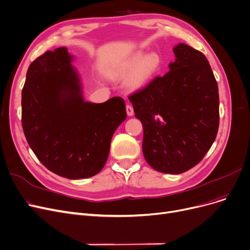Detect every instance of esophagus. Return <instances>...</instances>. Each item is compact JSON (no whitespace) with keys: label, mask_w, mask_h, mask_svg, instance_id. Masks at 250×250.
I'll return each mask as SVG.
<instances>
[{"label":"esophagus","mask_w":250,"mask_h":250,"mask_svg":"<svg viewBox=\"0 0 250 250\" xmlns=\"http://www.w3.org/2000/svg\"><path fill=\"white\" fill-rule=\"evenodd\" d=\"M126 113L128 116H132L134 114V108L132 105H129V104L126 105Z\"/></svg>","instance_id":"34e87169"}]
</instances>
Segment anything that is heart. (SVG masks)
Wrapping results in <instances>:
<instances>
[{
    "label": "heart",
    "mask_w": 250,
    "mask_h": 250,
    "mask_svg": "<svg viewBox=\"0 0 250 250\" xmlns=\"http://www.w3.org/2000/svg\"><path fill=\"white\" fill-rule=\"evenodd\" d=\"M159 64V57L155 53L144 55L143 52H137L129 58L119 70L121 77H129L128 83L134 89H139L155 72Z\"/></svg>",
    "instance_id": "obj_1"
}]
</instances>
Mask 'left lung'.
Masks as SVG:
<instances>
[{"label":"left lung","mask_w":250,"mask_h":250,"mask_svg":"<svg viewBox=\"0 0 250 250\" xmlns=\"http://www.w3.org/2000/svg\"><path fill=\"white\" fill-rule=\"evenodd\" d=\"M169 71L128 97L143 125V154L165 173L185 172L202 160L220 123L219 89L203 54L186 44L173 48Z\"/></svg>","instance_id":"left-lung-1"}]
</instances>
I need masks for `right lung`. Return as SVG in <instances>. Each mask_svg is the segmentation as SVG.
<instances>
[{"label": "right lung", "instance_id": "add662e5", "mask_svg": "<svg viewBox=\"0 0 250 250\" xmlns=\"http://www.w3.org/2000/svg\"><path fill=\"white\" fill-rule=\"evenodd\" d=\"M67 48L47 51L32 62L22 89V123L27 143L49 170L70 180L97 175L109 155L115 129L126 118L125 103L83 100Z\"/></svg>", "mask_w": 250, "mask_h": 250}]
</instances>
